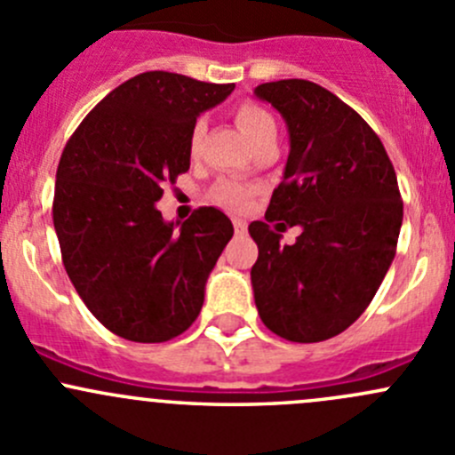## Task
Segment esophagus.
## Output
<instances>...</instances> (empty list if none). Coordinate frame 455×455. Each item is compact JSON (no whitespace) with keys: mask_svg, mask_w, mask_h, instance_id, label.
<instances>
[{"mask_svg":"<svg viewBox=\"0 0 455 455\" xmlns=\"http://www.w3.org/2000/svg\"><path fill=\"white\" fill-rule=\"evenodd\" d=\"M233 227H235L237 235H244V233H246V222H244V220L235 218V220H233Z\"/></svg>","mask_w":455,"mask_h":455,"instance_id":"obj_1","label":"esophagus"}]
</instances>
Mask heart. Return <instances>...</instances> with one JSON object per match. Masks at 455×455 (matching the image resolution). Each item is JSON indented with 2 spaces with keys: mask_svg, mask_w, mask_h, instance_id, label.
<instances>
[{
  "mask_svg": "<svg viewBox=\"0 0 455 455\" xmlns=\"http://www.w3.org/2000/svg\"><path fill=\"white\" fill-rule=\"evenodd\" d=\"M235 123L242 130V134L249 139L251 145H255L257 140L266 139L270 134H277V125H275V118L266 112L261 105L253 103V100H242L235 108ZM202 121H198L191 130V149H198L200 139H202ZM211 198H213L215 204L224 206V209L231 211H242L246 209L251 200V189L249 187L240 185L235 180H220L218 185L211 191Z\"/></svg>",
  "mask_w": 455,
  "mask_h": 455,
  "instance_id": "heart-1",
  "label": "heart"
}]
</instances>
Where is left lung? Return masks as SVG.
I'll use <instances>...</instances> for the list:
<instances>
[{"mask_svg":"<svg viewBox=\"0 0 455 455\" xmlns=\"http://www.w3.org/2000/svg\"><path fill=\"white\" fill-rule=\"evenodd\" d=\"M291 134L283 180L249 233L255 306L268 330L316 343L350 328L374 299L403 224L396 172L374 130L339 96L304 79L255 87ZM301 226L295 245L269 227Z\"/></svg>","mask_w":455,"mask_h":455,"instance_id":"left-lung-1","label":"left lung"}]
</instances>
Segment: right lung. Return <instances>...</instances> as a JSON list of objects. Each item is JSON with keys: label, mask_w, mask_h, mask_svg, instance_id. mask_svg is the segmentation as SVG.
Instances as JSON below:
<instances>
[{"label": "right lung", "mask_w": 455, "mask_h": 455, "mask_svg": "<svg viewBox=\"0 0 455 455\" xmlns=\"http://www.w3.org/2000/svg\"><path fill=\"white\" fill-rule=\"evenodd\" d=\"M233 84L142 72L109 92L68 140L52 220L63 266L92 315L118 337L163 343L198 319L233 237L215 206L164 222L156 202L191 164V130Z\"/></svg>", "instance_id": "1"}]
</instances>
